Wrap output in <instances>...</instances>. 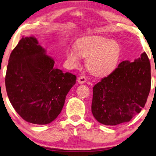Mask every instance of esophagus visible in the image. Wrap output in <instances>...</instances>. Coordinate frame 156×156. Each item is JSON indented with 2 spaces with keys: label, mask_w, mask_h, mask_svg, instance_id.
<instances>
[{
  "label": "esophagus",
  "mask_w": 156,
  "mask_h": 156,
  "mask_svg": "<svg viewBox=\"0 0 156 156\" xmlns=\"http://www.w3.org/2000/svg\"><path fill=\"white\" fill-rule=\"evenodd\" d=\"M86 81H87V78L85 76L83 75L80 76L78 78V83H80V84H83L85 83Z\"/></svg>",
  "instance_id": "esophagus-1"
}]
</instances>
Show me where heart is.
Instances as JSON below:
<instances>
[{
	"instance_id": "1",
	"label": "heart",
	"mask_w": 156,
	"mask_h": 156,
	"mask_svg": "<svg viewBox=\"0 0 156 156\" xmlns=\"http://www.w3.org/2000/svg\"><path fill=\"white\" fill-rule=\"evenodd\" d=\"M76 48L67 51L66 57L69 63L77 66L80 56L85 57L88 69L96 76L109 74L116 68L119 61V44L102 36L92 35L79 39Z\"/></svg>"
}]
</instances>
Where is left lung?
Instances as JSON below:
<instances>
[{"label": "left lung", "mask_w": 156, "mask_h": 156, "mask_svg": "<svg viewBox=\"0 0 156 156\" xmlns=\"http://www.w3.org/2000/svg\"><path fill=\"white\" fill-rule=\"evenodd\" d=\"M151 79V66L145 52L132 63L122 61L93 87V117L106 126L128 122L145 106Z\"/></svg>", "instance_id": "1"}]
</instances>
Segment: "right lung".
Masks as SVG:
<instances>
[{"mask_svg": "<svg viewBox=\"0 0 156 156\" xmlns=\"http://www.w3.org/2000/svg\"><path fill=\"white\" fill-rule=\"evenodd\" d=\"M34 37H22L11 52L5 86L17 113L27 122L46 125L60 114L66 95L76 81L72 73L54 67Z\"/></svg>", "mask_w": 156, "mask_h": 156, "instance_id": "right-lung-1", "label": "right lung"}]
</instances>
